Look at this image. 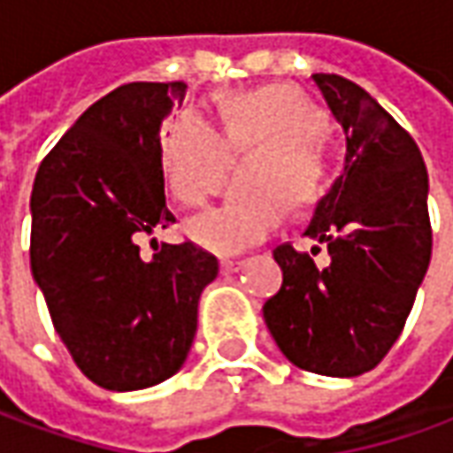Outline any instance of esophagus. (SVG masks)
Here are the masks:
<instances>
[{"label":"esophagus","instance_id":"1","mask_svg":"<svg viewBox=\"0 0 453 453\" xmlns=\"http://www.w3.org/2000/svg\"><path fill=\"white\" fill-rule=\"evenodd\" d=\"M220 268H223V273H235L242 268V260H223Z\"/></svg>","mask_w":453,"mask_h":453}]
</instances>
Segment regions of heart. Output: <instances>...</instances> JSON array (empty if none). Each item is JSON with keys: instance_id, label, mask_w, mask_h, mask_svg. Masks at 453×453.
I'll list each match as a JSON object with an SVG mask.
<instances>
[{"instance_id": "heart-1", "label": "heart", "mask_w": 453, "mask_h": 453, "mask_svg": "<svg viewBox=\"0 0 453 453\" xmlns=\"http://www.w3.org/2000/svg\"><path fill=\"white\" fill-rule=\"evenodd\" d=\"M218 107L223 133L197 112H180L170 119L160 163L173 196L182 205H200L223 188L230 150L263 148L250 173L256 190L235 193L185 226L200 248L227 256L273 233L288 218L290 203L308 208L323 197L331 180L323 145L328 115L290 85L227 92Z\"/></svg>"}]
</instances>
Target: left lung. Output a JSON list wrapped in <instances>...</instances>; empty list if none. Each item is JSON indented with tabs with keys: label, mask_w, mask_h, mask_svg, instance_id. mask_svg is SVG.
<instances>
[{
	"label": "left lung",
	"mask_w": 453,
	"mask_h": 453,
	"mask_svg": "<svg viewBox=\"0 0 453 453\" xmlns=\"http://www.w3.org/2000/svg\"><path fill=\"white\" fill-rule=\"evenodd\" d=\"M313 82L346 133L343 173L305 227L331 263L319 268L308 253L278 245L283 286L263 319L293 366L351 379L391 351L426 275L429 175L411 134L366 89L323 72Z\"/></svg>",
	"instance_id": "left-lung-1"
}]
</instances>
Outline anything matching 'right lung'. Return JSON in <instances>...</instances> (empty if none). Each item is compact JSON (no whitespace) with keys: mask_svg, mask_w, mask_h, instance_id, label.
Segmentation results:
<instances>
[{"mask_svg":"<svg viewBox=\"0 0 453 453\" xmlns=\"http://www.w3.org/2000/svg\"><path fill=\"white\" fill-rule=\"evenodd\" d=\"M182 82H130L104 95L42 160L32 188L35 283L77 368L110 391H137L185 364L197 301L218 257L193 242L140 256L175 223L165 205L160 127ZM155 242V238H152Z\"/></svg>","mask_w":453,"mask_h":453,"instance_id":"1","label":"right lung"}]
</instances>
